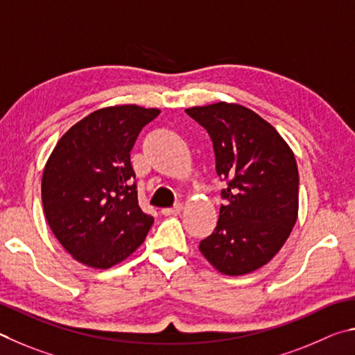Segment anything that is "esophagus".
Returning a JSON list of instances; mask_svg holds the SVG:
<instances>
[{"label": "esophagus", "instance_id": "obj_1", "mask_svg": "<svg viewBox=\"0 0 355 355\" xmlns=\"http://www.w3.org/2000/svg\"><path fill=\"white\" fill-rule=\"evenodd\" d=\"M182 212V204H176L174 207H168V209H164L162 210V214H164L165 216H170V215H178Z\"/></svg>", "mask_w": 355, "mask_h": 355}]
</instances>
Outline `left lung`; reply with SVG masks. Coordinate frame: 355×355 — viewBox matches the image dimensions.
<instances>
[{"label":"left lung","instance_id":"8db88e82","mask_svg":"<svg viewBox=\"0 0 355 355\" xmlns=\"http://www.w3.org/2000/svg\"><path fill=\"white\" fill-rule=\"evenodd\" d=\"M185 112L214 141L216 174L226 179V204L200 251L215 270L243 276L262 268L287 241L300 209L295 154L281 134L256 112L215 103Z\"/></svg>","mask_w":355,"mask_h":355}]
</instances>
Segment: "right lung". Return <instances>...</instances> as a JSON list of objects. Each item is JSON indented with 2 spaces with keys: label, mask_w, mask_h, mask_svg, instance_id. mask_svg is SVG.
Returning <instances> with one entry per match:
<instances>
[{
  "label": "right lung",
  "mask_w": 355,
  "mask_h": 355,
  "mask_svg": "<svg viewBox=\"0 0 355 355\" xmlns=\"http://www.w3.org/2000/svg\"><path fill=\"white\" fill-rule=\"evenodd\" d=\"M159 114L137 104L98 109L73 124L49 154L42 176L43 212L79 263L107 270L145 241L154 218L139 206L130 149Z\"/></svg>",
  "instance_id": "add662e5"
}]
</instances>
